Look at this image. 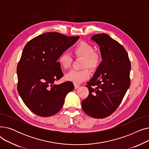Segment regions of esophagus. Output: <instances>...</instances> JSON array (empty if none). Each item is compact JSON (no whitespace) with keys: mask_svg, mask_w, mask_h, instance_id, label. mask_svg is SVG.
<instances>
[{"mask_svg":"<svg viewBox=\"0 0 149 149\" xmlns=\"http://www.w3.org/2000/svg\"><path fill=\"white\" fill-rule=\"evenodd\" d=\"M79 87H80V85L79 84H74V88H75V89H77V88H79Z\"/></svg>","mask_w":149,"mask_h":149,"instance_id":"esophagus-1","label":"esophagus"}]
</instances>
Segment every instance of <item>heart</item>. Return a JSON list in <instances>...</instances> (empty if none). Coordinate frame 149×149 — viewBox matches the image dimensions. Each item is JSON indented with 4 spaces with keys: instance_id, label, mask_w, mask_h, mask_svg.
Instances as JSON below:
<instances>
[{
    "instance_id": "heart-1",
    "label": "heart",
    "mask_w": 149,
    "mask_h": 149,
    "mask_svg": "<svg viewBox=\"0 0 149 149\" xmlns=\"http://www.w3.org/2000/svg\"><path fill=\"white\" fill-rule=\"evenodd\" d=\"M74 53L75 57L83 58V68H89L94 70L100 64V56L94 52L93 46L86 42L82 41L78 44L74 50ZM58 61L61 68L66 70L71 67L73 59L69 54L64 52L60 55ZM89 77L90 71L86 68L81 70H71L66 75L65 79L68 81L78 84L88 79Z\"/></svg>"
}]
</instances>
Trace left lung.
<instances>
[{"instance_id": "1", "label": "left lung", "mask_w": 149, "mask_h": 149, "mask_svg": "<svg viewBox=\"0 0 149 149\" xmlns=\"http://www.w3.org/2000/svg\"><path fill=\"white\" fill-rule=\"evenodd\" d=\"M99 46L103 61L87 83L89 95L81 102L83 111L104 118L118 108L130 84V61L124 47L106 34L91 38Z\"/></svg>"}]
</instances>
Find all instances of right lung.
I'll return each instance as SVG.
<instances>
[{
    "instance_id": "1",
    "label": "right lung",
    "mask_w": 149,
    "mask_h": 149,
    "mask_svg": "<svg viewBox=\"0 0 149 149\" xmlns=\"http://www.w3.org/2000/svg\"><path fill=\"white\" fill-rule=\"evenodd\" d=\"M79 36L46 33L25 45L17 67V91L23 103L34 113L50 116L60 111L68 93L74 86L70 81L54 84L63 76L57 61Z\"/></svg>"
}]
</instances>
